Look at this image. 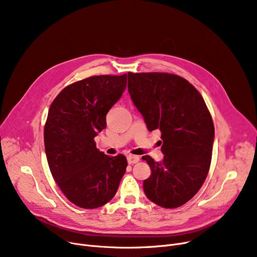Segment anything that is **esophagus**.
I'll list each match as a JSON object with an SVG mask.
<instances>
[{
	"label": "esophagus",
	"instance_id": "obj_1",
	"mask_svg": "<svg viewBox=\"0 0 257 257\" xmlns=\"http://www.w3.org/2000/svg\"><path fill=\"white\" fill-rule=\"evenodd\" d=\"M139 160H140L139 156H135V155H130V156H127V162H128L130 164L137 163Z\"/></svg>",
	"mask_w": 257,
	"mask_h": 257
}]
</instances>
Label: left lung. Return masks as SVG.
Wrapping results in <instances>:
<instances>
[{
    "label": "left lung",
    "instance_id": "1",
    "mask_svg": "<svg viewBox=\"0 0 257 257\" xmlns=\"http://www.w3.org/2000/svg\"><path fill=\"white\" fill-rule=\"evenodd\" d=\"M128 93L148 130H160L163 160L143 156L151 176L147 197L167 209L178 208L206 180L212 158L214 124L199 91L189 81L167 73H128Z\"/></svg>",
    "mask_w": 257,
    "mask_h": 257
}]
</instances>
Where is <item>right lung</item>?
Here are the masks:
<instances>
[{"label":"right lung","mask_w":257,"mask_h":257,"mask_svg":"<svg viewBox=\"0 0 257 257\" xmlns=\"http://www.w3.org/2000/svg\"><path fill=\"white\" fill-rule=\"evenodd\" d=\"M125 87L126 74L93 76L63 88L49 107L44 126L49 170L65 197L80 208L104 206L125 173V156L105 155L94 140Z\"/></svg>","instance_id":"1"}]
</instances>
